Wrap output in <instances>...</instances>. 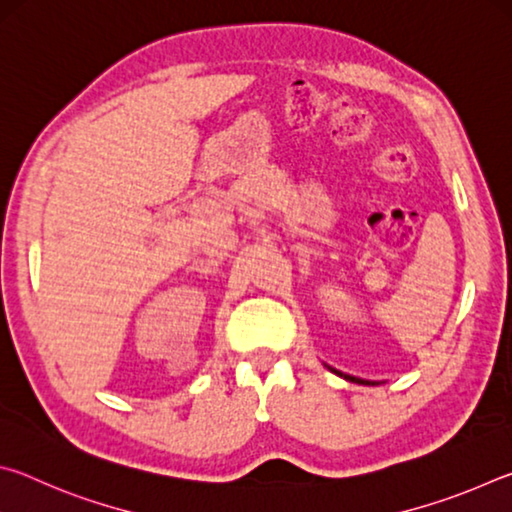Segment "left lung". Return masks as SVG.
<instances>
[{
	"mask_svg": "<svg viewBox=\"0 0 512 512\" xmlns=\"http://www.w3.org/2000/svg\"><path fill=\"white\" fill-rule=\"evenodd\" d=\"M329 368V366H327ZM334 372V375H339V377H343V379H348V381H354V384H375V381H366V379H359V377H352V375H345V372H341V370H334V368H329Z\"/></svg>",
	"mask_w": 512,
	"mask_h": 512,
	"instance_id": "left-lung-1",
	"label": "left lung"
}]
</instances>
